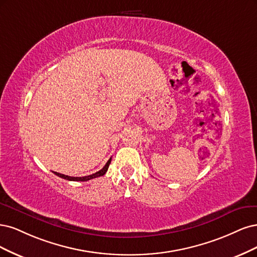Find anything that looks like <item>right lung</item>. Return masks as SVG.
I'll return each mask as SVG.
<instances>
[{
  "mask_svg": "<svg viewBox=\"0 0 257 257\" xmlns=\"http://www.w3.org/2000/svg\"><path fill=\"white\" fill-rule=\"evenodd\" d=\"M111 160L112 158L109 159V161H107L105 163L104 167L100 170L96 172L95 174H92V175H88V176H83V177H71V176H68V175H64V174H61V173H57V172H53L55 175H57L61 178H64V179H67V180H70V181H87L89 179H93V178H96V177H100V176H103L104 174L106 173L107 169H109V165L111 163Z\"/></svg>",
  "mask_w": 257,
  "mask_h": 257,
  "instance_id": "right-lung-1",
  "label": "right lung"
}]
</instances>
